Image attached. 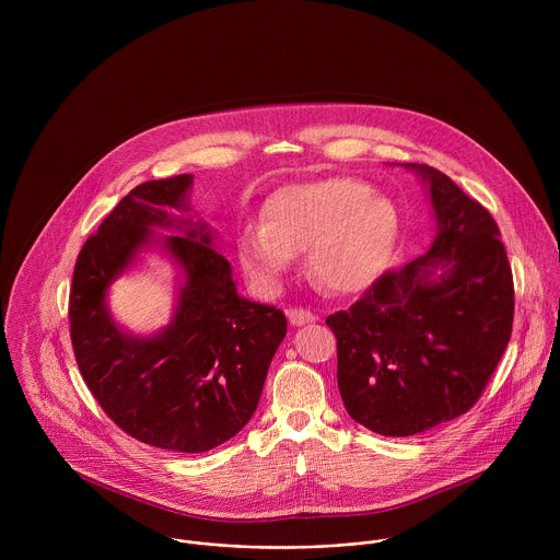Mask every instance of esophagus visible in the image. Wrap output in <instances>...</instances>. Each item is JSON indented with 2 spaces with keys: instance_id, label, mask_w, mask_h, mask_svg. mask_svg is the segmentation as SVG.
<instances>
[{
  "instance_id": "34e87169",
  "label": "esophagus",
  "mask_w": 560,
  "mask_h": 560,
  "mask_svg": "<svg viewBox=\"0 0 560 560\" xmlns=\"http://www.w3.org/2000/svg\"><path fill=\"white\" fill-rule=\"evenodd\" d=\"M288 322L292 326L301 328V326H307V324L314 322V314L310 310H303V307H292V310H288Z\"/></svg>"
}]
</instances>
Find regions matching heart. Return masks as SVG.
<instances>
[{"mask_svg":"<svg viewBox=\"0 0 560 560\" xmlns=\"http://www.w3.org/2000/svg\"><path fill=\"white\" fill-rule=\"evenodd\" d=\"M401 238L396 203L354 177L301 182L272 192L261 225L242 230L236 257L264 288L277 290L305 250L307 275L335 294L368 290L392 264Z\"/></svg>","mask_w":560,"mask_h":560,"instance_id":"heart-1","label":"heart"}]
</instances>
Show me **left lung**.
<instances>
[{
  "label": "left lung",
  "mask_w": 560,
  "mask_h": 560,
  "mask_svg": "<svg viewBox=\"0 0 560 560\" xmlns=\"http://www.w3.org/2000/svg\"><path fill=\"white\" fill-rule=\"evenodd\" d=\"M404 168L428 190L430 250L326 318L346 410L383 436L465 415L497 370L514 318L512 268L492 214L441 171Z\"/></svg>",
  "instance_id": "8db88e82"
}]
</instances>
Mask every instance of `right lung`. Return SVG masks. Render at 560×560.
<instances>
[{
  "instance_id": "right-lung-1",
  "label": "right lung",
  "mask_w": 560,
  "mask_h": 560,
  "mask_svg": "<svg viewBox=\"0 0 560 560\" xmlns=\"http://www.w3.org/2000/svg\"><path fill=\"white\" fill-rule=\"evenodd\" d=\"M190 190L192 175L130 190L79 253L68 310L77 365L104 412L141 443L184 454L225 443L253 419L288 332L281 310L238 294ZM148 252L178 268L176 305L164 329L135 336L107 294Z\"/></svg>"
}]
</instances>
